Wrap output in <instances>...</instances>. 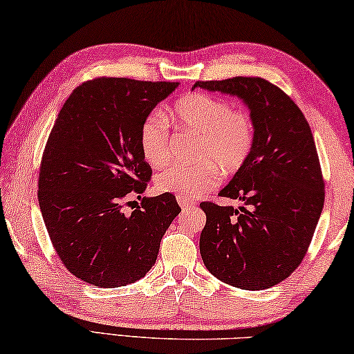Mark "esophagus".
I'll return each mask as SVG.
<instances>
[{"mask_svg":"<svg viewBox=\"0 0 354 354\" xmlns=\"http://www.w3.org/2000/svg\"><path fill=\"white\" fill-rule=\"evenodd\" d=\"M177 201H178V205H180V208H182L183 212L193 210V208L196 207V204H193V202H189V201H187V199H182V198H178Z\"/></svg>","mask_w":354,"mask_h":354,"instance_id":"obj_1","label":"esophagus"}]
</instances>
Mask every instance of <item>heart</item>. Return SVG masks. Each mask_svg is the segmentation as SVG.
Segmentation results:
<instances>
[{"instance_id":"1","label":"heart","mask_w":354,"mask_h":354,"mask_svg":"<svg viewBox=\"0 0 354 354\" xmlns=\"http://www.w3.org/2000/svg\"><path fill=\"white\" fill-rule=\"evenodd\" d=\"M171 120L177 129L198 138L193 165H172L160 172L155 187L160 193L193 199L219 183V171L235 174L252 153L256 130L248 111L208 94H189L176 102ZM167 122L161 113L149 114L139 129V149L152 167L167 161Z\"/></svg>"}]
</instances>
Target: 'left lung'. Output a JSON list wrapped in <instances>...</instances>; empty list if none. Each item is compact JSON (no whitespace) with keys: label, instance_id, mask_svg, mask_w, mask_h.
Returning a JSON list of instances; mask_svg holds the SVG:
<instances>
[{"label":"left lung","instance_id":"obj_1","mask_svg":"<svg viewBox=\"0 0 354 354\" xmlns=\"http://www.w3.org/2000/svg\"><path fill=\"white\" fill-rule=\"evenodd\" d=\"M194 88L239 97L256 130L246 165L219 191L243 205L201 204L207 216L202 260L229 286L270 288L298 268L323 210L324 183L310 127L292 98L263 78L196 81Z\"/></svg>","mask_w":354,"mask_h":354}]
</instances>
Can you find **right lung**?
Here are the masks:
<instances>
[{"label": "right lung", "instance_id": "1", "mask_svg": "<svg viewBox=\"0 0 354 354\" xmlns=\"http://www.w3.org/2000/svg\"><path fill=\"white\" fill-rule=\"evenodd\" d=\"M177 86L97 78L78 86L57 114L40 163L37 198L57 256L78 279L102 288L139 281L182 212L176 196L166 193L142 198L131 213L124 210L152 176L139 149V129Z\"/></svg>", "mask_w": 354, "mask_h": 354}]
</instances>
